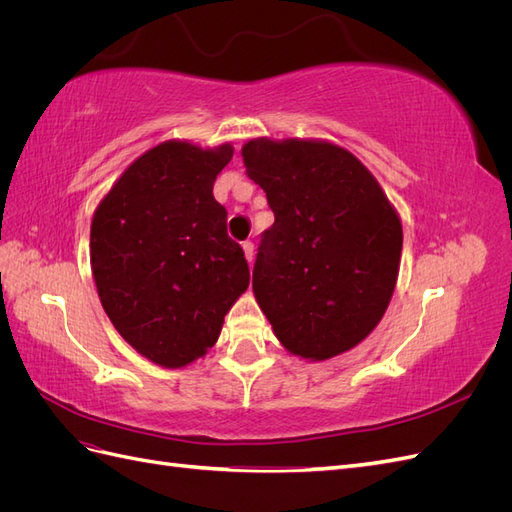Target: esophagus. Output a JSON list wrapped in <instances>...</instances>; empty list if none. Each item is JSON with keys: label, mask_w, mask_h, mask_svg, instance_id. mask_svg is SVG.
<instances>
[{"label": "esophagus", "mask_w": 512, "mask_h": 512, "mask_svg": "<svg viewBox=\"0 0 512 512\" xmlns=\"http://www.w3.org/2000/svg\"><path fill=\"white\" fill-rule=\"evenodd\" d=\"M243 254H245L247 262H252V258H254V243L252 241H245L243 243Z\"/></svg>", "instance_id": "esophagus-1"}]
</instances>
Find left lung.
Returning a JSON list of instances; mask_svg holds the SVG:
<instances>
[{
  "instance_id": "obj_1",
  "label": "left lung",
  "mask_w": 512,
  "mask_h": 512,
  "mask_svg": "<svg viewBox=\"0 0 512 512\" xmlns=\"http://www.w3.org/2000/svg\"><path fill=\"white\" fill-rule=\"evenodd\" d=\"M241 156L275 215L252 273L275 337L309 361L354 348L393 297L404 243L397 211L344 147L254 138Z\"/></svg>"
}]
</instances>
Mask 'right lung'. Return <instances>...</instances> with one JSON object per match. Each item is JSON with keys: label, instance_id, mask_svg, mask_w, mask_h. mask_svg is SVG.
<instances>
[{"label": "right lung", "instance_id": "right-lung-1", "mask_svg": "<svg viewBox=\"0 0 512 512\" xmlns=\"http://www.w3.org/2000/svg\"><path fill=\"white\" fill-rule=\"evenodd\" d=\"M232 147L166 141L132 162L91 222V271L106 316L162 367H183L218 342L250 286L241 245L226 232L215 177Z\"/></svg>", "mask_w": 512, "mask_h": 512}]
</instances>
